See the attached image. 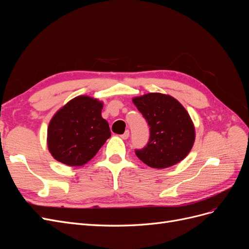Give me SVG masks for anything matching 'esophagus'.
Listing matches in <instances>:
<instances>
[{
    "mask_svg": "<svg viewBox=\"0 0 249 249\" xmlns=\"http://www.w3.org/2000/svg\"><path fill=\"white\" fill-rule=\"evenodd\" d=\"M129 136H130V132L129 131H125L123 135H120V137H122V139H127L129 138Z\"/></svg>",
    "mask_w": 249,
    "mask_h": 249,
    "instance_id": "1",
    "label": "esophagus"
}]
</instances>
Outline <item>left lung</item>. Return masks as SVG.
I'll list each match as a JSON object with an SVG mask.
<instances>
[{"label": "left lung", "mask_w": 249, "mask_h": 249, "mask_svg": "<svg viewBox=\"0 0 249 249\" xmlns=\"http://www.w3.org/2000/svg\"><path fill=\"white\" fill-rule=\"evenodd\" d=\"M133 103L149 125L147 144L135 150L139 159L153 168H167L189 154L195 129L186 109L170 95L147 93Z\"/></svg>", "instance_id": "8db88e82"}]
</instances>
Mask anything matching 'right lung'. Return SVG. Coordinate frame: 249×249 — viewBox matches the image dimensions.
Masks as SVG:
<instances>
[{
    "instance_id": "1",
    "label": "right lung",
    "mask_w": 249,
    "mask_h": 249,
    "mask_svg": "<svg viewBox=\"0 0 249 249\" xmlns=\"http://www.w3.org/2000/svg\"><path fill=\"white\" fill-rule=\"evenodd\" d=\"M102 109V102L80 95L53 116L48 127V147L57 161L82 166L96 155L111 136Z\"/></svg>"
}]
</instances>
